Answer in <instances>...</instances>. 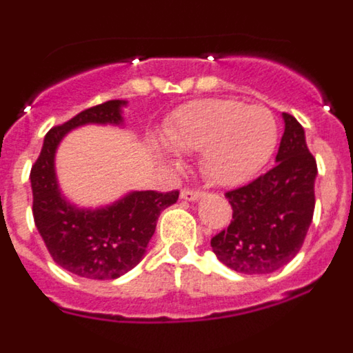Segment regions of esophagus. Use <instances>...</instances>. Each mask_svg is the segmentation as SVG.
<instances>
[{
    "instance_id": "1",
    "label": "esophagus",
    "mask_w": 353,
    "mask_h": 353,
    "mask_svg": "<svg viewBox=\"0 0 353 353\" xmlns=\"http://www.w3.org/2000/svg\"><path fill=\"white\" fill-rule=\"evenodd\" d=\"M203 196V192L201 191H191V189H183L182 192H180V198L185 199V201H196V199H199Z\"/></svg>"
}]
</instances>
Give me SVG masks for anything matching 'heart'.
I'll list each match as a JSON object with an SVG mask.
<instances>
[{"label": "heart", "instance_id": "heart-1", "mask_svg": "<svg viewBox=\"0 0 353 353\" xmlns=\"http://www.w3.org/2000/svg\"><path fill=\"white\" fill-rule=\"evenodd\" d=\"M171 148L201 152V170L217 185L248 182L270 159L277 123L265 105L224 99H201L180 108L166 125Z\"/></svg>", "mask_w": 353, "mask_h": 353}]
</instances>
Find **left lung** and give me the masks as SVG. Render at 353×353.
<instances>
[{"mask_svg": "<svg viewBox=\"0 0 353 353\" xmlns=\"http://www.w3.org/2000/svg\"><path fill=\"white\" fill-rule=\"evenodd\" d=\"M285 134L276 166L251 183L226 192L233 219L210 240L221 263L240 274H270L301 251L314 212L316 161L304 129L283 113Z\"/></svg>", "mask_w": 353, "mask_h": 353, "instance_id": "left-lung-1", "label": "left lung"}]
</instances>
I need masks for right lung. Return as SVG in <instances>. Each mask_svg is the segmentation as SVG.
<instances>
[{
  "instance_id": "1",
  "label": "right lung",
  "mask_w": 353,
  "mask_h": 353,
  "mask_svg": "<svg viewBox=\"0 0 353 353\" xmlns=\"http://www.w3.org/2000/svg\"><path fill=\"white\" fill-rule=\"evenodd\" d=\"M127 101H108L52 127L31 168L33 219L56 263L86 279H117L143 260L161 212L176 203L179 191H132L99 208H79L60 191L54 157L61 139L77 127L121 125Z\"/></svg>"
}]
</instances>
